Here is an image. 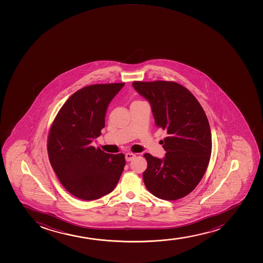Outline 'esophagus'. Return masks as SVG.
<instances>
[{"mask_svg":"<svg viewBox=\"0 0 263 263\" xmlns=\"http://www.w3.org/2000/svg\"><path fill=\"white\" fill-rule=\"evenodd\" d=\"M135 157H136V154H132V153H127L125 154V160H126V161H130Z\"/></svg>","mask_w":263,"mask_h":263,"instance_id":"obj_1","label":"esophagus"}]
</instances>
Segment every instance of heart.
Wrapping results in <instances>:
<instances>
[{"instance_id":"b5f03b06","label":"heart","mask_w":263,"mask_h":263,"mask_svg":"<svg viewBox=\"0 0 263 263\" xmlns=\"http://www.w3.org/2000/svg\"><path fill=\"white\" fill-rule=\"evenodd\" d=\"M136 102H139V101H136Z\"/></svg>"}]
</instances>
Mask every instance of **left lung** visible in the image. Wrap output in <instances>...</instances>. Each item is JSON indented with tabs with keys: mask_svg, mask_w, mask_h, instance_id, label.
<instances>
[{
	"mask_svg": "<svg viewBox=\"0 0 263 263\" xmlns=\"http://www.w3.org/2000/svg\"><path fill=\"white\" fill-rule=\"evenodd\" d=\"M133 88L151 104L158 127L168 136L161 140L166 156L145 154V187L158 198L180 199L195 190L208 167L212 133L199 102L187 88L175 82H133Z\"/></svg>",
	"mask_w": 263,
	"mask_h": 263,
	"instance_id": "1",
	"label": "left lung"
}]
</instances>
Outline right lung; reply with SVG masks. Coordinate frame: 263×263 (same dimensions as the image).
Returning a JSON list of instances; mask_svg holds the SVG:
<instances>
[{
  "instance_id": "add662e5",
  "label": "right lung",
  "mask_w": 263,
  "mask_h": 263,
  "mask_svg": "<svg viewBox=\"0 0 263 263\" xmlns=\"http://www.w3.org/2000/svg\"><path fill=\"white\" fill-rule=\"evenodd\" d=\"M123 83L89 85L76 91L58 112L47 139L49 160L61 184L85 201L99 199L118 184L124 154L92 146L105 126L106 110Z\"/></svg>"
}]
</instances>
